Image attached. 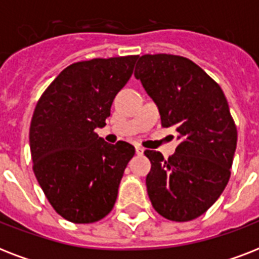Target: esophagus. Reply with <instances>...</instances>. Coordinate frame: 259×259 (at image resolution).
Returning <instances> with one entry per match:
<instances>
[{"mask_svg": "<svg viewBox=\"0 0 259 259\" xmlns=\"http://www.w3.org/2000/svg\"><path fill=\"white\" fill-rule=\"evenodd\" d=\"M136 153L137 154H142L144 153V148L140 145H136Z\"/></svg>", "mask_w": 259, "mask_h": 259, "instance_id": "esophagus-1", "label": "esophagus"}]
</instances>
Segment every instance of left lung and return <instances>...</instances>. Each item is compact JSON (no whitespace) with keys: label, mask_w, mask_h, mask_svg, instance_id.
Wrapping results in <instances>:
<instances>
[{"label":"left lung","mask_w":259,"mask_h":259,"mask_svg":"<svg viewBox=\"0 0 259 259\" xmlns=\"http://www.w3.org/2000/svg\"><path fill=\"white\" fill-rule=\"evenodd\" d=\"M134 76L157 105L161 125L177 132L180 144L164 160L145 150L152 162L146 189L153 208L175 222L200 217L229 183L237 127L225 94L200 67L176 55H144Z\"/></svg>","instance_id":"8db88e82"}]
</instances>
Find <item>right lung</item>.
I'll return each mask as SVG.
<instances>
[{
    "label": "right lung",
    "mask_w": 259,
    "mask_h": 259,
    "mask_svg": "<svg viewBox=\"0 0 259 259\" xmlns=\"http://www.w3.org/2000/svg\"><path fill=\"white\" fill-rule=\"evenodd\" d=\"M138 56L71 64L38 99L29 129L33 172L56 212L72 223H94L113 209L134 146L115 145L94 130L106 125L118 91Z\"/></svg>",
    "instance_id": "obj_1"
}]
</instances>
